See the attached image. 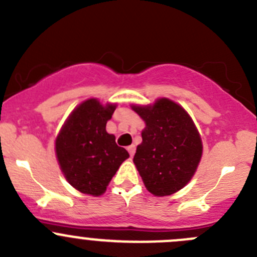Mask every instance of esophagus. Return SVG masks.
Returning <instances> with one entry per match:
<instances>
[{"label": "esophagus", "mask_w": 257, "mask_h": 257, "mask_svg": "<svg viewBox=\"0 0 257 257\" xmlns=\"http://www.w3.org/2000/svg\"><path fill=\"white\" fill-rule=\"evenodd\" d=\"M127 151H128V153H130V155H131V156H134V155H135L136 146H135V145H130V146H128V148H127Z\"/></svg>", "instance_id": "esophagus-1"}]
</instances>
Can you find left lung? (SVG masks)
Wrapping results in <instances>:
<instances>
[{"mask_svg":"<svg viewBox=\"0 0 257 257\" xmlns=\"http://www.w3.org/2000/svg\"><path fill=\"white\" fill-rule=\"evenodd\" d=\"M131 108L146 124L134 156L146 189L156 197L174 194L190 182L203 153L192 117L169 98Z\"/></svg>","mask_w":257,"mask_h":257,"instance_id":"obj_1","label":"left lung"}]
</instances>
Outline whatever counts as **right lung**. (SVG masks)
<instances>
[{"label":"right lung","instance_id":"obj_1","mask_svg":"<svg viewBox=\"0 0 257 257\" xmlns=\"http://www.w3.org/2000/svg\"><path fill=\"white\" fill-rule=\"evenodd\" d=\"M116 103L89 98L78 104L55 139V154L67 182L83 194L102 195L128 153L106 131Z\"/></svg>","mask_w":257,"mask_h":257}]
</instances>
